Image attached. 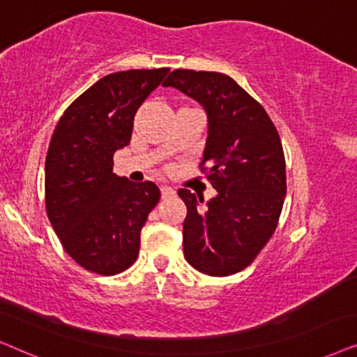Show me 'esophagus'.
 <instances>
[{
    "label": "esophagus",
    "instance_id": "esophagus-1",
    "mask_svg": "<svg viewBox=\"0 0 357 357\" xmlns=\"http://www.w3.org/2000/svg\"><path fill=\"white\" fill-rule=\"evenodd\" d=\"M161 189V197L163 199H168V197H173L174 194H176V191L171 186H166V184H163V186L160 188Z\"/></svg>",
    "mask_w": 357,
    "mask_h": 357
}]
</instances>
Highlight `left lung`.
<instances>
[{
  "instance_id": "8db88e82",
  "label": "left lung",
  "mask_w": 357,
  "mask_h": 357,
  "mask_svg": "<svg viewBox=\"0 0 357 357\" xmlns=\"http://www.w3.org/2000/svg\"><path fill=\"white\" fill-rule=\"evenodd\" d=\"M206 109L208 135L201 173L217 196L189 189L178 194L188 207L183 225L188 263L208 275L248 268L278 228L286 197V158L278 129L264 107L230 76L174 70L163 82Z\"/></svg>"
}]
</instances>
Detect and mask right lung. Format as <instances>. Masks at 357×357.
Segmentation results:
<instances>
[{"label": "right lung", "mask_w": 357, "mask_h": 357, "mask_svg": "<svg viewBox=\"0 0 357 357\" xmlns=\"http://www.w3.org/2000/svg\"><path fill=\"white\" fill-rule=\"evenodd\" d=\"M169 68L127 70L99 79L66 107L45 158V211L66 253L101 275L135 263L140 231L160 201L155 183L112 173L130 144L134 117Z\"/></svg>", "instance_id": "1"}]
</instances>
